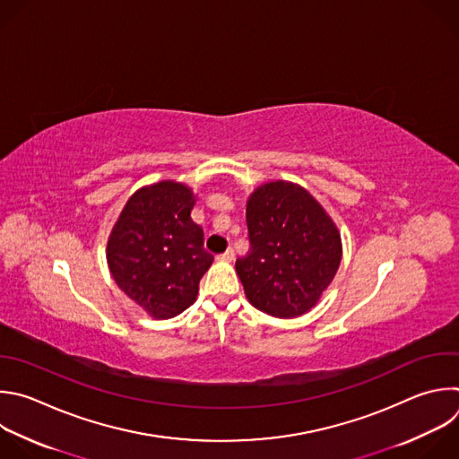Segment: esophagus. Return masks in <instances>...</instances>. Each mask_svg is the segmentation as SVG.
Returning <instances> with one entry per match:
<instances>
[{
  "mask_svg": "<svg viewBox=\"0 0 459 459\" xmlns=\"http://www.w3.org/2000/svg\"><path fill=\"white\" fill-rule=\"evenodd\" d=\"M220 261H234V250L232 248H227L223 254L218 255Z\"/></svg>",
  "mask_w": 459,
  "mask_h": 459,
  "instance_id": "1",
  "label": "esophagus"
}]
</instances>
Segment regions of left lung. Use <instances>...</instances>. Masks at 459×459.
<instances>
[{
  "label": "left lung",
  "mask_w": 459,
  "mask_h": 459,
  "mask_svg": "<svg viewBox=\"0 0 459 459\" xmlns=\"http://www.w3.org/2000/svg\"><path fill=\"white\" fill-rule=\"evenodd\" d=\"M247 227L250 250L236 272L252 307L279 319L310 312L342 259L332 218L307 189L277 180L250 195Z\"/></svg>",
  "instance_id": "8db88e82"
}]
</instances>
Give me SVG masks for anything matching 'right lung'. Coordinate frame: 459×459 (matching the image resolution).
Segmentation results:
<instances>
[{
    "label": "right lung",
    "mask_w": 459,
    "mask_h": 459,
    "mask_svg": "<svg viewBox=\"0 0 459 459\" xmlns=\"http://www.w3.org/2000/svg\"><path fill=\"white\" fill-rule=\"evenodd\" d=\"M195 202L193 191L173 180L142 187L109 234L106 257L115 282L155 319L187 310L214 261L191 218Z\"/></svg>",
    "instance_id": "right-lung-1"
}]
</instances>
